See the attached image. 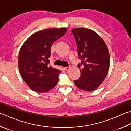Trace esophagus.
<instances>
[{"instance_id": "obj_1", "label": "esophagus", "mask_w": 131, "mask_h": 131, "mask_svg": "<svg viewBox=\"0 0 131 131\" xmlns=\"http://www.w3.org/2000/svg\"><path fill=\"white\" fill-rule=\"evenodd\" d=\"M64 69H65V70L68 71V70H69V69H70V66H68V67H65V68H64Z\"/></svg>"}]
</instances>
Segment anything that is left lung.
<instances>
[{"label": "left lung", "mask_w": 131, "mask_h": 131, "mask_svg": "<svg viewBox=\"0 0 131 131\" xmlns=\"http://www.w3.org/2000/svg\"><path fill=\"white\" fill-rule=\"evenodd\" d=\"M75 38L81 76L74 84L79 89L92 91L103 82L108 72L110 54L103 39L91 29L75 28L71 30Z\"/></svg>", "instance_id": "1"}]
</instances>
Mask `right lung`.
I'll use <instances>...</instances> for the list:
<instances>
[{"label":"right lung","mask_w":131,"mask_h":131,"mask_svg":"<svg viewBox=\"0 0 131 131\" xmlns=\"http://www.w3.org/2000/svg\"><path fill=\"white\" fill-rule=\"evenodd\" d=\"M67 31L63 28H50L36 32L20 49L19 69L23 80L33 91L44 93L53 89L58 81L61 71L49 65L51 47Z\"/></svg>","instance_id":"1"}]
</instances>
